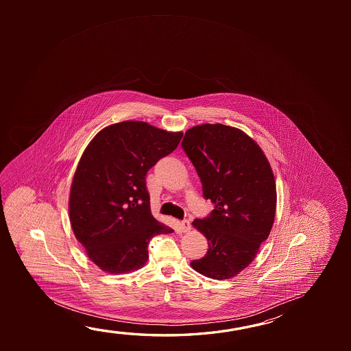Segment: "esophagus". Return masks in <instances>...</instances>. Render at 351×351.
Instances as JSON below:
<instances>
[{
	"instance_id": "34e87169",
	"label": "esophagus",
	"mask_w": 351,
	"mask_h": 351,
	"mask_svg": "<svg viewBox=\"0 0 351 351\" xmlns=\"http://www.w3.org/2000/svg\"><path fill=\"white\" fill-rule=\"evenodd\" d=\"M180 229L182 232H187V231L191 230V223L187 220V219H184L182 221H180Z\"/></svg>"
}]
</instances>
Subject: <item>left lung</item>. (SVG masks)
<instances>
[{"mask_svg":"<svg viewBox=\"0 0 351 351\" xmlns=\"http://www.w3.org/2000/svg\"><path fill=\"white\" fill-rule=\"evenodd\" d=\"M215 208L192 225L207 237L204 257L191 262L202 276L230 279L252 262L269 236L276 180L263 150L246 133L221 123L187 130L181 143Z\"/></svg>","mask_w":351,"mask_h":351,"instance_id":"obj_1","label":"left lung"}]
</instances>
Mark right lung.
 Returning <instances> with one entry per match:
<instances>
[{"label": "right lung", "mask_w": 351, "mask_h": 351, "mask_svg": "<svg viewBox=\"0 0 351 351\" xmlns=\"http://www.w3.org/2000/svg\"><path fill=\"white\" fill-rule=\"evenodd\" d=\"M182 136L123 121L103 128L83 152L71 184L69 221L86 256L104 271L142 268L150 240L173 232L152 215L145 176Z\"/></svg>", "instance_id": "add662e5"}]
</instances>
